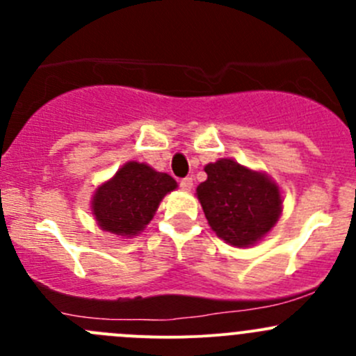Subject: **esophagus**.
<instances>
[{"mask_svg":"<svg viewBox=\"0 0 356 356\" xmlns=\"http://www.w3.org/2000/svg\"><path fill=\"white\" fill-rule=\"evenodd\" d=\"M181 188L184 189V191H191L193 189V179L191 177H186L181 181Z\"/></svg>","mask_w":356,"mask_h":356,"instance_id":"esophagus-1","label":"esophagus"}]
</instances>
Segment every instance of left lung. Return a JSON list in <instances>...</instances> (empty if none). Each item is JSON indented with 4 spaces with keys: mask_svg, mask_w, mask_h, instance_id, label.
<instances>
[{
    "mask_svg": "<svg viewBox=\"0 0 356 356\" xmlns=\"http://www.w3.org/2000/svg\"><path fill=\"white\" fill-rule=\"evenodd\" d=\"M207 181L196 188L211 231L236 248L257 245L277 224L282 193L277 182L232 158L204 165Z\"/></svg>",
    "mask_w": 356,
    "mask_h": 356,
    "instance_id": "8db88e82",
    "label": "left lung"
}]
</instances>
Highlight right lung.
Instances as JSON below:
<instances>
[{"label":"right lung","instance_id":"add662e5","mask_svg":"<svg viewBox=\"0 0 356 356\" xmlns=\"http://www.w3.org/2000/svg\"><path fill=\"white\" fill-rule=\"evenodd\" d=\"M177 189V182L148 163L127 161L96 188L91 211L102 231L120 238L141 234L155 217L158 204Z\"/></svg>","mask_w":356,"mask_h":356}]
</instances>
